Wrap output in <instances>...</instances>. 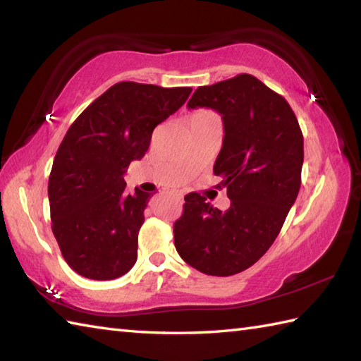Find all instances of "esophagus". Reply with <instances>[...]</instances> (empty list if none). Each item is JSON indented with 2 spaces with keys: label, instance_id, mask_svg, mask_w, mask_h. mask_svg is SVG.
<instances>
[{
  "label": "esophagus",
  "instance_id": "1",
  "mask_svg": "<svg viewBox=\"0 0 361 361\" xmlns=\"http://www.w3.org/2000/svg\"><path fill=\"white\" fill-rule=\"evenodd\" d=\"M175 197H176V198H178V200H180V202H183V197H185V194H183V192H181V190H176V192H175Z\"/></svg>",
  "mask_w": 361,
  "mask_h": 361
}]
</instances>
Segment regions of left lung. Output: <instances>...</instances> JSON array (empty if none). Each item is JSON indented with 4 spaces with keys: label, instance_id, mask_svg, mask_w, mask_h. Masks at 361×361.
I'll list each match as a JSON object with an SVG mask.
<instances>
[{
    "label": "left lung",
    "instance_id": "1",
    "mask_svg": "<svg viewBox=\"0 0 361 361\" xmlns=\"http://www.w3.org/2000/svg\"><path fill=\"white\" fill-rule=\"evenodd\" d=\"M221 114L224 145L214 164L231 204L220 211L192 192L173 225L186 264L211 276L247 270L271 247L293 206L304 161V137L288 102L251 74L198 87L188 109Z\"/></svg>",
    "mask_w": 361,
    "mask_h": 361
}]
</instances>
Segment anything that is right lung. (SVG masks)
<instances>
[{
  "mask_svg": "<svg viewBox=\"0 0 361 361\" xmlns=\"http://www.w3.org/2000/svg\"><path fill=\"white\" fill-rule=\"evenodd\" d=\"M192 88L119 82L73 122L54 158L48 195L52 233L73 270L110 281L136 262L137 233L152 197L126 190L130 163L149 149L153 128Z\"/></svg>",
  "mask_w": 361,
  "mask_h": 361,
  "instance_id": "1",
  "label": "right lung"
}]
</instances>
